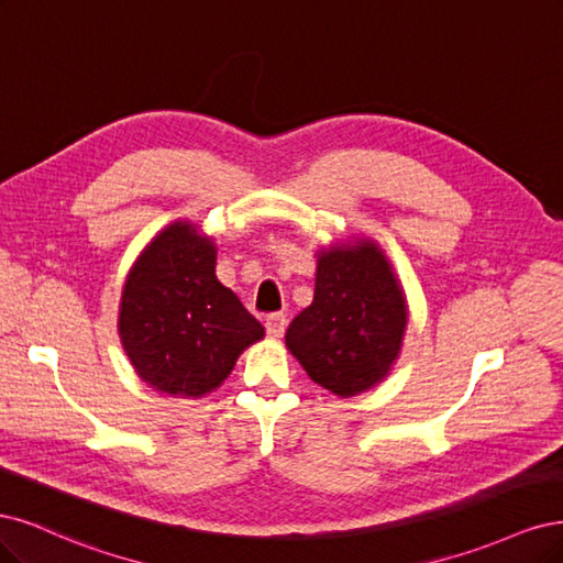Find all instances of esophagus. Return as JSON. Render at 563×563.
Listing matches in <instances>:
<instances>
[{"mask_svg":"<svg viewBox=\"0 0 563 563\" xmlns=\"http://www.w3.org/2000/svg\"><path fill=\"white\" fill-rule=\"evenodd\" d=\"M264 328H266L268 336H283L285 328H287V318L283 313H271L264 322Z\"/></svg>","mask_w":563,"mask_h":563,"instance_id":"34e87169","label":"esophagus"}]
</instances>
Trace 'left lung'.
Segmentation results:
<instances>
[{
	"label": "left lung",
	"instance_id": "obj_1",
	"mask_svg": "<svg viewBox=\"0 0 563 563\" xmlns=\"http://www.w3.org/2000/svg\"><path fill=\"white\" fill-rule=\"evenodd\" d=\"M407 299L374 241L318 252L316 295L289 322L285 343L318 386L353 397L384 380L400 355Z\"/></svg>",
	"mask_w": 563,
	"mask_h": 563
}]
</instances>
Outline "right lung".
Instances as JSON below:
<instances>
[{
  "mask_svg": "<svg viewBox=\"0 0 563 563\" xmlns=\"http://www.w3.org/2000/svg\"><path fill=\"white\" fill-rule=\"evenodd\" d=\"M214 264V241L191 222H173L140 252L125 278L119 336L137 376L158 393H212L264 336L260 320L217 280Z\"/></svg>",
  "mask_w": 563,
  "mask_h": 563,
  "instance_id": "right-lung-1",
  "label": "right lung"
}]
</instances>
